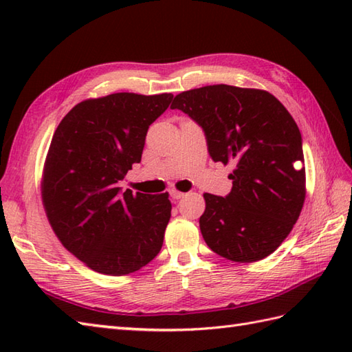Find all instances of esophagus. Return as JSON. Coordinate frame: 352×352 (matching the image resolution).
Segmentation results:
<instances>
[{"label":"esophagus","instance_id":"esophagus-1","mask_svg":"<svg viewBox=\"0 0 352 352\" xmlns=\"http://www.w3.org/2000/svg\"><path fill=\"white\" fill-rule=\"evenodd\" d=\"M170 197L174 198V199H182L183 197H184V193L183 192H180V190H170Z\"/></svg>","mask_w":352,"mask_h":352}]
</instances>
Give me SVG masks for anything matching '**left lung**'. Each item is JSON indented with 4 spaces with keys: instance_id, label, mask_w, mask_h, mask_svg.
Masks as SVG:
<instances>
[{
    "instance_id": "8db88e82",
    "label": "left lung",
    "mask_w": 352,
    "mask_h": 352,
    "mask_svg": "<svg viewBox=\"0 0 352 352\" xmlns=\"http://www.w3.org/2000/svg\"><path fill=\"white\" fill-rule=\"evenodd\" d=\"M206 133L213 162L233 164L228 197L204 193L199 228L208 248L254 263L278 248L305 201L301 133L287 109L261 89L213 85L175 95Z\"/></svg>"
}]
</instances>
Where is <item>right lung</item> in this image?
I'll return each mask as SVG.
<instances>
[{
	"mask_svg": "<svg viewBox=\"0 0 352 352\" xmlns=\"http://www.w3.org/2000/svg\"><path fill=\"white\" fill-rule=\"evenodd\" d=\"M170 101L172 94L89 98L51 139L41 180L45 213L65 248L95 272L133 274L162 250L169 193L121 192L119 183L140 162L148 126Z\"/></svg>",
	"mask_w": 352,
	"mask_h": 352,
	"instance_id": "right-lung-1",
	"label": "right lung"
}]
</instances>
